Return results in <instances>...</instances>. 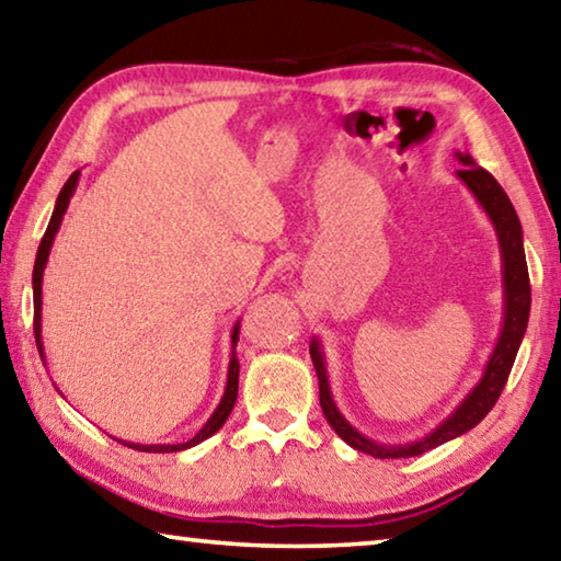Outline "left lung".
Returning <instances> with one entry per match:
<instances>
[{
	"label": "left lung",
	"mask_w": 561,
	"mask_h": 561,
	"mask_svg": "<svg viewBox=\"0 0 561 561\" xmlns=\"http://www.w3.org/2000/svg\"><path fill=\"white\" fill-rule=\"evenodd\" d=\"M455 158L462 165L458 173L460 183L470 190L474 201L488 215V220L495 227L497 244H500V260H502V329L495 341V348L485 364L480 381L474 383L462 401L453 408V411L435 425L431 433L423 438L411 443H378L368 435L358 433L351 425L344 413L331 396L329 386V371H327V354L321 339L314 336L309 344L311 360H314L317 378H319V401L321 411H324L331 428L346 445L354 450H360L371 458H415L438 445L455 440L458 435L472 431L482 417H485L492 405L497 403L502 388L507 383V376L515 364V356L519 351L522 339H525L527 321H529V307H531V291H529V274H527V260H525V244H522V225L519 217L512 207L510 197L500 183L492 178L485 168L474 163L468 150H455Z\"/></svg>",
	"instance_id": "left-lung-1"
}]
</instances>
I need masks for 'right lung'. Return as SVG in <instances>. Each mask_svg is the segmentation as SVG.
I'll return each instance as SVG.
<instances>
[{
	"label": "right lung",
	"mask_w": 561,
	"mask_h": 561,
	"mask_svg": "<svg viewBox=\"0 0 561 561\" xmlns=\"http://www.w3.org/2000/svg\"><path fill=\"white\" fill-rule=\"evenodd\" d=\"M79 178H81V170H76V173L69 180H66V185L61 187L59 197H56V205H54L49 227H46L39 250H36V262H34V274H32V289H34V339H36V348H39V356L44 360V366H46L44 339H42V282H44V270H46V262H49L54 237H56V232H59V227L64 222V215H66V210H69V203H71V197L76 193V185H79ZM230 341H232V354H230V366H227L225 393L220 398V403H217V408L213 411V415L207 417V423L193 435V438H190L187 443H175V445L173 443H165V445H140V443L118 440V438H113V440H118L121 445H126V448L140 450V453H178V450L193 448V445L207 440V438H210V435H215L217 431H220L227 417H230V413H232L234 401H237V386H240V360H237V341H240V319L234 321ZM56 391H59V388H56Z\"/></svg>",
	"instance_id": "add662e5"
}]
</instances>
